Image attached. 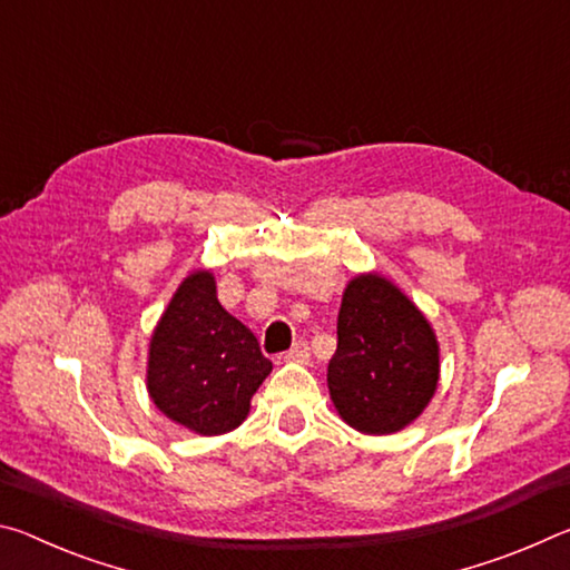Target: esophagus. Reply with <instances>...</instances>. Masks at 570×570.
<instances>
[{
	"label": "esophagus",
	"mask_w": 570,
	"mask_h": 570,
	"mask_svg": "<svg viewBox=\"0 0 570 570\" xmlns=\"http://www.w3.org/2000/svg\"><path fill=\"white\" fill-rule=\"evenodd\" d=\"M285 358L287 361H301V363L311 358V346H307V341H295L293 348L285 353Z\"/></svg>",
	"instance_id": "34e87169"
}]
</instances>
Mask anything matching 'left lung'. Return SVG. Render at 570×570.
Listing matches in <instances>:
<instances>
[{
	"instance_id": "obj_1",
	"label": "left lung",
	"mask_w": 570,
	"mask_h": 570,
	"mask_svg": "<svg viewBox=\"0 0 570 570\" xmlns=\"http://www.w3.org/2000/svg\"><path fill=\"white\" fill-rule=\"evenodd\" d=\"M436 379L440 346L416 305L379 275L351 279L328 363L338 414L358 432H399L424 412Z\"/></svg>"
}]
</instances>
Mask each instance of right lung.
Returning a JSON list of instances; mask_svg holds the SVG:
<instances>
[{
  "instance_id": "add662e5",
  "label": "right lung",
  "mask_w": 570,
  "mask_h": 570,
  "mask_svg": "<svg viewBox=\"0 0 570 570\" xmlns=\"http://www.w3.org/2000/svg\"><path fill=\"white\" fill-rule=\"evenodd\" d=\"M269 371L255 333L219 305L214 277H186L148 348L154 404L191 432L224 434L245 422Z\"/></svg>"
}]
</instances>
